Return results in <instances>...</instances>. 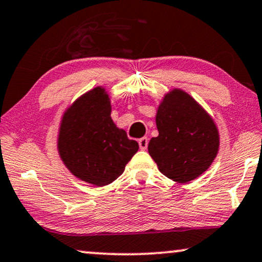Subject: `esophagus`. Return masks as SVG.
<instances>
[{
	"instance_id": "obj_1",
	"label": "esophagus",
	"mask_w": 262,
	"mask_h": 262,
	"mask_svg": "<svg viewBox=\"0 0 262 262\" xmlns=\"http://www.w3.org/2000/svg\"><path fill=\"white\" fill-rule=\"evenodd\" d=\"M139 146H140V149H147V146H148V139L147 138L140 139Z\"/></svg>"
}]
</instances>
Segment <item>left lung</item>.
I'll return each instance as SVG.
<instances>
[{"label": "left lung", "mask_w": 262, "mask_h": 262, "mask_svg": "<svg viewBox=\"0 0 262 262\" xmlns=\"http://www.w3.org/2000/svg\"><path fill=\"white\" fill-rule=\"evenodd\" d=\"M156 122L159 135L150 139L148 152L164 176L187 183L209 168L219 152V130L189 94L174 89L165 95Z\"/></svg>", "instance_id": "1"}]
</instances>
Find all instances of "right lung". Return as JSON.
Listing matches in <instances>:
<instances>
[{
  "label": "right lung",
  "instance_id": "add662e5",
  "mask_svg": "<svg viewBox=\"0 0 262 262\" xmlns=\"http://www.w3.org/2000/svg\"><path fill=\"white\" fill-rule=\"evenodd\" d=\"M105 90L95 88L79 97L62 116L58 150L73 176L97 186L119 178L139 143L113 122Z\"/></svg>",
  "mask_w": 262,
  "mask_h": 262
}]
</instances>
